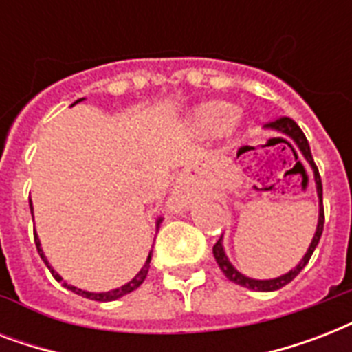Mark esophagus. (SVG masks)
Returning <instances> with one entry per match:
<instances>
[{"label": "esophagus", "instance_id": "obj_1", "mask_svg": "<svg viewBox=\"0 0 352 352\" xmlns=\"http://www.w3.org/2000/svg\"><path fill=\"white\" fill-rule=\"evenodd\" d=\"M184 206H186V197H184V193H182L181 190H175L170 199V208L175 210V212H181V210H184Z\"/></svg>", "mask_w": 352, "mask_h": 352}]
</instances>
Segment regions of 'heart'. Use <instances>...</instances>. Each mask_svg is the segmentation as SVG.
<instances>
[{
	"instance_id": "heart-1",
	"label": "heart",
	"mask_w": 352,
	"mask_h": 352,
	"mask_svg": "<svg viewBox=\"0 0 352 352\" xmlns=\"http://www.w3.org/2000/svg\"><path fill=\"white\" fill-rule=\"evenodd\" d=\"M237 117V107L230 102H206L193 115V124L204 137H221L225 135Z\"/></svg>"
}]
</instances>
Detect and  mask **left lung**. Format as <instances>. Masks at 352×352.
<instances>
[{"mask_svg":"<svg viewBox=\"0 0 352 352\" xmlns=\"http://www.w3.org/2000/svg\"><path fill=\"white\" fill-rule=\"evenodd\" d=\"M265 129H267V131H276L279 133V135H285V137L292 138L296 146H298V149H300V153L303 155V159H305L307 162H309V166H311L312 173H314V184H316L318 206H320V208H318L316 232H314V235H312L311 245H309V248H307L305 256L300 259V263H298L294 268H290L287 274H281V276L272 279H254L245 276L243 272H239V270L232 265L228 256H226L225 246H223V235H221V239L214 245V257H215V261H217V265H219L221 270H223V274H225L226 278L230 279V281L241 285V287H245V289L259 290V292H272V290H278L281 289V287H285L287 283H290V281H292V279H294L296 276L303 270V268H305V265L309 263V259H311L312 252L316 250V246L318 243H320V237H322V232H323V188H322L320 173H318V168L316 164H314V160H312L311 146H309V142H307V137L303 135L300 126H298L292 118L283 117V118H278L276 122L267 124Z\"/></svg>","mask_w":352,"mask_h":352,"instance_id":"left-lung-1","label":"left lung"}]
</instances>
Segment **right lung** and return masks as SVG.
Here are the masks:
<instances>
[{
  "instance_id": "right-lung-1",
  "label": "right lung",
  "mask_w": 352,
  "mask_h": 352,
  "mask_svg": "<svg viewBox=\"0 0 352 352\" xmlns=\"http://www.w3.org/2000/svg\"><path fill=\"white\" fill-rule=\"evenodd\" d=\"M82 100H84V98H80V100H76L74 104H78V102H82ZM29 206H30V214H32V221H34V208H32V201H30V197H29ZM160 223H162V219L159 217V219H157V225H155L157 226V230H159ZM34 243H36V248H38V254H40V257L43 259V263L47 265V268L51 270V274L54 276V279H56V281H60V283H62L65 289H69L71 292H74V294L84 296V298H89V300H95V301H115V300H118V298H122V296L129 294V292H133L135 289H138V287L144 283L146 276H148L149 263H151V252H153V250H149L148 257H146V263H144V267L138 270L137 276H135L131 281H127L126 285H122V287H118V289L107 290V292H89V290H82V289H78V287H74V285H69L67 281H63L62 276H60V274H58L56 270L51 267V263L47 261V256L43 254V248H41L40 237H38V234H36V232H34Z\"/></svg>"
}]
</instances>
